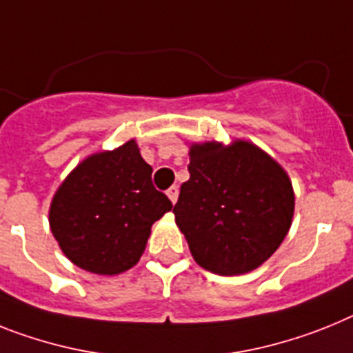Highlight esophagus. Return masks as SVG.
Wrapping results in <instances>:
<instances>
[{
	"instance_id": "1",
	"label": "esophagus",
	"mask_w": 353,
	"mask_h": 353,
	"mask_svg": "<svg viewBox=\"0 0 353 353\" xmlns=\"http://www.w3.org/2000/svg\"><path fill=\"white\" fill-rule=\"evenodd\" d=\"M168 198L171 200V203H176V200H179V185H171L168 189Z\"/></svg>"
}]
</instances>
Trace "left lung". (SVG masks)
Returning a JSON list of instances; mask_svg holds the SVG:
<instances>
[{
    "instance_id": "8db88e82",
    "label": "left lung",
    "mask_w": 353,
    "mask_h": 353,
    "mask_svg": "<svg viewBox=\"0 0 353 353\" xmlns=\"http://www.w3.org/2000/svg\"><path fill=\"white\" fill-rule=\"evenodd\" d=\"M188 170L174 221L203 270L243 275L275 254L294 212L293 185L275 159L248 141H210L191 144Z\"/></svg>"
}]
</instances>
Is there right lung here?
<instances>
[{
	"mask_svg": "<svg viewBox=\"0 0 353 353\" xmlns=\"http://www.w3.org/2000/svg\"><path fill=\"white\" fill-rule=\"evenodd\" d=\"M134 139L99 152L68 174L50 207V227L73 264L117 275L139 263L152 225L173 203L152 182Z\"/></svg>",
	"mask_w": 353,
	"mask_h": 353,
	"instance_id": "right-lung-1",
	"label": "right lung"
}]
</instances>
